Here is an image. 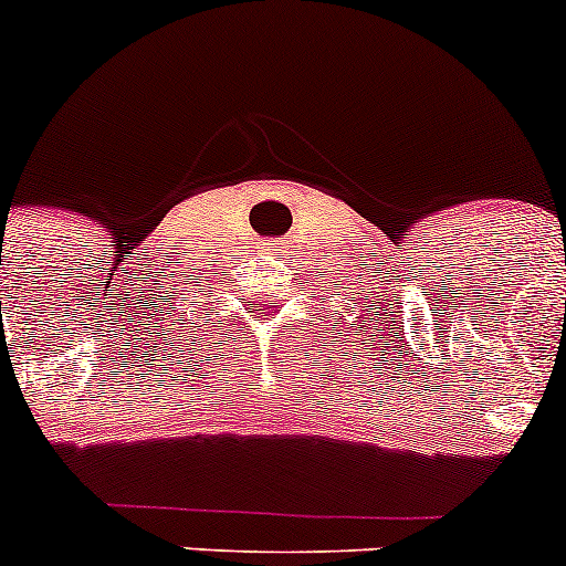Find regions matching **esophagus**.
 I'll use <instances>...</instances> for the list:
<instances>
[{
	"mask_svg": "<svg viewBox=\"0 0 566 566\" xmlns=\"http://www.w3.org/2000/svg\"><path fill=\"white\" fill-rule=\"evenodd\" d=\"M265 249H268V251H273V254H276V251H284V243H268Z\"/></svg>",
	"mask_w": 566,
	"mask_h": 566,
	"instance_id": "obj_1",
	"label": "esophagus"
}]
</instances>
